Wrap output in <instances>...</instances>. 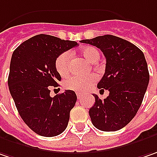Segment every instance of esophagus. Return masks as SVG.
Returning a JSON list of instances; mask_svg holds the SVG:
<instances>
[{"label":"esophagus","instance_id":"obj_1","mask_svg":"<svg viewBox=\"0 0 157 157\" xmlns=\"http://www.w3.org/2000/svg\"><path fill=\"white\" fill-rule=\"evenodd\" d=\"M76 95H77V98L81 99V98H82V95H81V93H80V92H76Z\"/></svg>","mask_w":157,"mask_h":157}]
</instances>
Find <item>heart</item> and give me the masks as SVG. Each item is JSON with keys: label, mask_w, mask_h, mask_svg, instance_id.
<instances>
[{"label": "heart", "mask_w": 157, "mask_h": 157, "mask_svg": "<svg viewBox=\"0 0 157 157\" xmlns=\"http://www.w3.org/2000/svg\"><path fill=\"white\" fill-rule=\"evenodd\" d=\"M81 53L89 62H93L94 60H98L99 52L93 46H85L81 50ZM70 52H64L59 54L55 60V67L58 73L66 76L70 71ZM97 80L96 75H73L64 81V87L67 90L75 91H84L90 86H91Z\"/></svg>", "instance_id": "1"}]
</instances>
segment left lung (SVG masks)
<instances>
[{"instance_id": "8db88e82", "label": "left lung", "mask_w": 157, "mask_h": 157, "mask_svg": "<svg viewBox=\"0 0 157 157\" xmlns=\"http://www.w3.org/2000/svg\"><path fill=\"white\" fill-rule=\"evenodd\" d=\"M81 42L99 48L106 59L98 88L110 93L104 100L93 94L95 105L89 112L92 124L101 131H118L133 119L142 103L149 82L145 56L136 45L113 35Z\"/></svg>"}]
</instances>
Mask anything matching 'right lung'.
Segmentation results:
<instances>
[{
    "mask_svg": "<svg viewBox=\"0 0 157 157\" xmlns=\"http://www.w3.org/2000/svg\"><path fill=\"white\" fill-rule=\"evenodd\" d=\"M75 41L39 34L24 41L11 57L9 89L19 115L32 131L53 137L65 131L77 97L67 90L52 98L50 86H57L60 75L55 60L77 45Z\"/></svg>",
    "mask_w": 157,
    "mask_h": 157,
    "instance_id": "add662e5",
    "label": "right lung"
}]
</instances>
